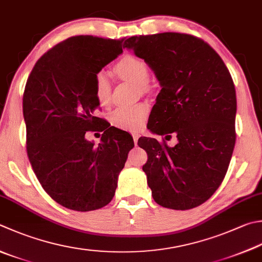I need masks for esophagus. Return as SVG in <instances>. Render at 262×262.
I'll return each instance as SVG.
<instances>
[{
  "mask_svg": "<svg viewBox=\"0 0 262 262\" xmlns=\"http://www.w3.org/2000/svg\"><path fill=\"white\" fill-rule=\"evenodd\" d=\"M132 137H133V141H135V144H137L138 139H139V135H137V133H132Z\"/></svg>",
  "mask_w": 262,
  "mask_h": 262,
  "instance_id": "1",
  "label": "esophagus"
}]
</instances>
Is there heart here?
<instances>
[{
	"mask_svg": "<svg viewBox=\"0 0 262 262\" xmlns=\"http://www.w3.org/2000/svg\"><path fill=\"white\" fill-rule=\"evenodd\" d=\"M115 72L122 78L132 82L133 84L145 89L149 80V68L145 60L135 57L125 56L115 65ZM112 85L107 74L100 71L95 75V95L101 106H106L111 101ZM147 115V106L138 103L133 106L118 107L112 113L113 124L121 129L136 130L144 123Z\"/></svg>",
	"mask_w": 262,
	"mask_h": 262,
	"instance_id": "b5f03b06",
	"label": "heart"
}]
</instances>
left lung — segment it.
I'll list each match as a JSON object with an SVG mask.
<instances>
[{
  "label": "left lung",
  "mask_w": 262,
  "mask_h": 262,
  "mask_svg": "<svg viewBox=\"0 0 262 262\" xmlns=\"http://www.w3.org/2000/svg\"><path fill=\"white\" fill-rule=\"evenodd\" d=\"M123 48L144 59L162 88L150 131L178 139L174 147L138 140L148 154L142 170L152 199L172 210L196 208L219 188L233 155L236 91L228 68L208 43L188 34L132 36Z\"/></svg>",
  "instance_id": "left-lung-1"
}]
</instances>
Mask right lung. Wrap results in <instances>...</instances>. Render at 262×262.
<instances>
[{
	"label": "right lung",
	"mask_w": 262,
	"mask_h": 262,
	"mask_svg": "<svg viewBox=\"0 0 262 262\" xmlns=\"http://www.w3.org/2000/svg\"><path fill=\"white\" fill-rule=\"evenodd\" d=\"M123 39L73 36L38 59L25 88L27 155L39 184L65 208L86 212L107 205L135 146L126 131L97 116L95 75L123 52ZM104 131L98 146L86 130Z\"/></svg>",
	"instance_id": "1"
}]
</instances>
